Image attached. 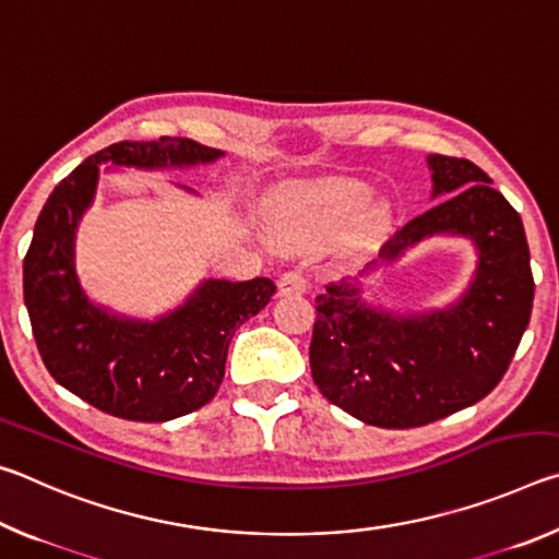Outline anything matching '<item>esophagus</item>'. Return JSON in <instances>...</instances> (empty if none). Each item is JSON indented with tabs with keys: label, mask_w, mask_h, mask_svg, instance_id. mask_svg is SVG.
Here are the masks:
<instances>
[{
	"label": "esophagus",
	"mask_w": 559,
	"mask_h": 559,
	"mask_svg": "<svg viewBox=\"0 0 559 559\" xmlns=\"http://www.w3.org/2000/svg\"><path fill=\"white\" fill-rule=\"evenodd\" d=\"M308 290V281L300 271H288L278 278V293L281 296H300Z\"/></svg>",
	"instance_id": "esophagus-1"
}]
</instances>
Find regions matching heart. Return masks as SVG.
Instances as JSON below:
<instances>
[{
  "label": "heart",
  "instance_id": "obj_1",
  "mask_svg": "<svg viewBox=\"0 0 559 559\" xmlns=\"http://www.w3.org/2000/svg\"><path fill=\"white\" fill-rule=\"evenodd\" d=\"M372 202V189L357 179H325L298 192L278 214L276 234L290 249H310L353 224Z\"/></svg>",
  "mask_w": 559,
  "mask_h": 559
}]
</instances>
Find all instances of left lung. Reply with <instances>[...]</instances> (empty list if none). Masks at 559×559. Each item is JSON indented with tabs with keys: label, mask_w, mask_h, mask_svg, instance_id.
<instances>
[{
	"label": "left lung",
	"mask_w": 559,
	"mask_h": 559,
	"mask_svg": "<svg viewBox=\"0 0 559 559\" xmlns=\"http://www.w3.org/2000/svg\"><path fill=\"white\" fill-rule=\"evenodd\" d=\"M429 212L414 216L359 276L316 298L310 372L320 394L355 419L412 429L476 404L506 374L533 310V271L520 214L468 159L429 155ZM431 235L477 249L467 290L443 309L394 314L367 304L359 277L391 265Z\"/></svg>",
	"instance_id": "left-lung-1"
}]
</instances>
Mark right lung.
Segmentation results:
<instances>
[{"label": "right lung", "instance_id": "right-lung-1", "mask_svg": "<svg viewBox=\"0 0 559 559\" xmlns=\"http://www.w3.org/2000/svg\"><path fill=\"white\" fill-rule=\"evenodd\" d=\"M222 150L187 138L122 140L91 155L53 187L24 259V302L46 370L96 409L130 421H169L200 409L224 380L236 328L266 308L271 278H204L182 306L155 320L120 316L83 290L75 234L96 200L100 165L185 169Z\"/></svg>", "mask_w": 559, "mask_h": 559}]
</instances>
